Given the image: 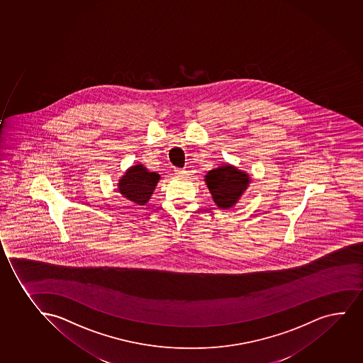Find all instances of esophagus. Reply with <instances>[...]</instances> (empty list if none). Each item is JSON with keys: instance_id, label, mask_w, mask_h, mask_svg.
Instances as JSON below:
<instances>
[{"instance_id": "1", "label": "esophagus", "mask_w": 363, "mask_h": 363, "mask_svg": "<svg viewBox=\"0 0 363 363\" xmlns=\"http://www.w3.org/2000/svg\"><path fill=\"white\" fill-rule=\"evenodd\" d=\"M174 172L177 175H184L186 173V171H184L182 168H175Z\"/></svg>"}]
</instances>
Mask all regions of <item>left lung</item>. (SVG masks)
<instances>
[{
    "label": "left lung",
    "mask_w": 363,
    "mask_h": 363,
    "mask_svg": "<svg viewBox=\"0 0 363 363\" xmlns=\"http://www.w3.org/2000/svg\"><path fill=\"white\" fill-rule=\"evenodd\" d=\"M203 180L216 206L221 209H230L238 203L252 179L247 172L225 163L209 171Z\"/></svg>",
    "instance_id": "left-lung-1"
}]
</instances>
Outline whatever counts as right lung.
<instances>
[{"label":"right lung","mask_w":363,"mask_h":363,"mask_svg":"<svg viewBox=\"0 0 363 363\" xmlns=\"http://www.w3.org/2000/svg\"><path fill=\"white\" fill-rule=\"evenodd\" d=\"M160 174L149 172L142 163L130 167L117 183L122 196L138 206H145L159 183Z\"/></svg>","instance_id":"obj_1"}]
</instances>
